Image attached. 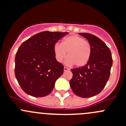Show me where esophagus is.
Here are the masks:
<instances>
[{
  "mask_svg": "<svg viewBox=\"0 0 126 126\" xmlns=\"http://www.w3.org/2000/svg\"><path fill=\"white\" fill-rule=\"evenodd\" d=\"M69 71V68H66V67H64V71Z\"/></svg>",
  "mask_w": 126,
  "mask_h": 126,
  "instance_id": "1",
  "label": "esophagus"
}]
</instances>
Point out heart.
Instances as JSON below:
<instances>
[{"label":"heart","instance_id":"b5f03b06","mask_svg":"<svg viewBox=\"0 0 126 126\" xmlns=\"http://www.w3.org/2000/svg\"><path fill=\"white\" fill-rule=\"evenodd\" d=\"M55 59L62 62L66 57L68 52V64L77 67H82L88 62L91 57V48L88 41L82 36L70 35L64 38L60 44L57 43L54 46Z\"/></svg>","mask_w":126,"mask_h":126}]
</instances>
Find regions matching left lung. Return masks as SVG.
<instances>
[{
	"mask_svg": "<svg viewBox=\"0 0 126 126\" xmlns=\"http://www.w3.org/2000/svg\"><path fill=\"white\" fill-rule=\"evenodd\" d=\"M79 34L88 41L91 57L85 66L71 69L73 76L69 84L75 94L87 98L98 94L104 88L110 77L113 59L110 49L101 39L87 33Z\"/></svg>",
	"mask_w": 126,
	"mask_h": 126,
	"instance_id": "obj_1",
	"label": "left lung"
}]
</instances>
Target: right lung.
<instances>
[{
    "label": "right lung",
    "instance_id": "1",
    "mask_svg": "<svg viewBox=\"0 0 126 126\" xmlns=\"http://www.w3.org/2000/svg\"><path fill=\"white\" fill-rule=\"evenodd\" d=\"M68 32L45 31L22 43L15 57V73L20 87L33 97H44L52 91L64 66L55 59L54 46Z\"/></svg>",
    "mask_w": 126,
    "mask_h": 126
}]
</instances>
